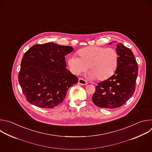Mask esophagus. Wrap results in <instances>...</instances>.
Listing matches in <instances>:
<instances>
[{
  "label": "esophagus",
  "mask_w": 152,
  "mask_h": 152,
  "mask_svg": "<svg viewBox=\"0 0 152 152\" xmlns=\"http://www.w3.org/2000/svg\"><path fill=\"white\" fill-rule=\"evenodd\" d=\"M78 84H81V85H86L87 84V81L82 78H79L78 80Z\"/></svg>",
  "instance_id": "obj_1"
}]
</instances>
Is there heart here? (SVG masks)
I'll use <instances>...</instances> for the list:
<instances>
[{
  "mask_svg": "<svg viewBox=\"0 0 152 152\" xmlns=\"http://www.w3.org/2000/svg\"><path fill=\"white\" fill-rule=\"evenodd\" d=\"M78 55L79 57L72 56L68 58L71 71L74 74L79 75L85 71L88 66V77L90 80L98 78L99 81L105 80L114 74L119 60L115 50L99 46L80 49Z\"/></svg>",
  "mask_w": 152,
  "mask_h": 152,
  "instance_id": "1",
  "label": "heart"
}]
</instances>
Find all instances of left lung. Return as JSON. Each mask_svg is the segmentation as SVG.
Wrapping results in <instances>:
<instances>
[{
  "label": "left lung",
  "mask_w": 152,
  "mask_h": 152,
  "mask_svg": "<svg viewBox=\"0 0 152 152\" xmlns=\"http://www.w3.org/2000/svg\"><path fill=\"white\" fill-rule=\"evenodd\" d=\"M112 42L109 43V44ZM116 51L118 64L114 74L96 86L92 101L98 107L115 108L123 105L135 92L138 75V64L132 51L119 43Z\"/></svg>",
  "instance_id": "obj_1"
}]
</instances>
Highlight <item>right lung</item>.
I'll use <instances>...</instances> for the list:
<instances>
[{
  "instance_id": "1",
  "label": "right lung",
  "mask_w": 152,
  "mask_h": 152,
  "mask_svg": "<svg viewBox=\"0 0 152 152\" xmlns=\"http://www.w3.org/2000/svg\"><path fill=\"white\" fill-rule=\"evenodd\" d=\"M73 50L48 42L36 44L24 53L18 81L28 102L53 108L63 102L69 88L78 81L66 68L65 56Z\"/></svg>"
}]
</instances>
